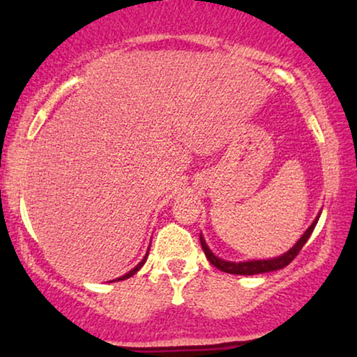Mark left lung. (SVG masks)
<instances>
[{"label":"left lung","mask_w":357,"mask_h":357,"mask_svg":"<svg viewBox=\"0 0 357 357\" xmlns=\"http://www.w3.org/2000/svg\"><path fill=\"white\" fill-rule=\"evenodd\" d=\"M319 218H320V214L315 218V221L310 224V227L304 232V236H302L299 241H297L294 247L289 248V250H287L284 255L276 257V258H270V260H252V261H238V263L226 261V260H221V258H218L211 250H209L206 242H204L203 236H199V242H202L204 255H206L208 260L211 261V265L219 268L221 271L231 273V275H248V276L260 275V273L276 271V270H281V268L289 265V263L297 257V253L302 250V247L305 245V242L309 241L310 234L314 232L317 222H319Z\"/></svg>","instance_id":"obj_1"}]
</instances>
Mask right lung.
<instances>
[{"instance_id":"1","label":"right lung","mask_w":357,"mask_h":357,"mask_svg":"<svg viewBox=\"0 0 357 357\" xmlns=\"http://www.w3.org/2000/svg\"><path fill=\"white\" fill-rule=\"evenodd\" d=\"M146 258H148V253H146V257L143 258V260H141V261L138 263V265H136V266L133 268V270H131V271H128V273H126V275H123V276H121V278H116V280H114V281H123V280H126V278H131V276H133V275H135V273H138V271L141 270V266H143V265H144ZM114 281H112V282H114Z\"/></svg>"}]
</instances>
